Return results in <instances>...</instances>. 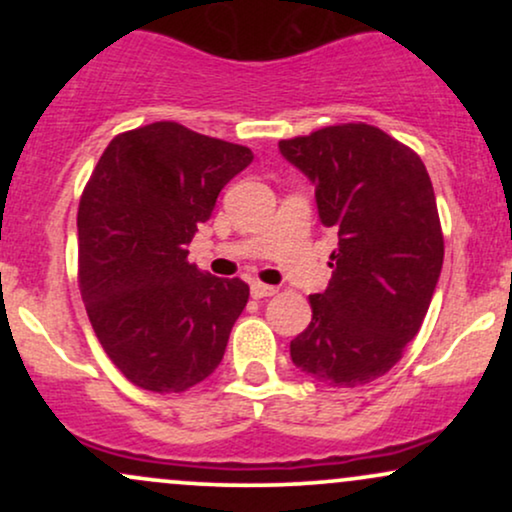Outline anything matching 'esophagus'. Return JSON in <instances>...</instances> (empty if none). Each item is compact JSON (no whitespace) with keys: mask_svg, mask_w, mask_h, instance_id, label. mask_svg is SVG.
<instances>
[{"mask_svg":"<svg viewBox=\"0 0 512 512\" xmlns=\"http://www.w3.org/2000/svg\"><path fill=\"white\" fill-rule=\"evenodd\" d=\"M250 293H252V298H267V296H274L276 289H274V286L262 284V281H252Z\"/></svg>","mask_w":512,"mask_h":512,"instance_id":"1","label":"esophagus"}]
</instances>
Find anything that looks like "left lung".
Here are the masks:
<instances>
[{
    "label": "left lung",
    "mask_w": 512,
    "mask_h": 512,
    "mask_svg": "<svg viewBox=\"0 0 512 512\" xmlns=\"http://www.w3.org/2000/svg\"><path fill=\"white\" fill-rule=\"evenodd\" d=\"M315 185L322 226L337 231L332 279L310 296L313 320L291 342L296 368L332 387L373 383L421 330L443 267V228L416 151L366 122L281 139Z\"/></svg>",
    "instance_id": "obj_1"
}]
</instances>
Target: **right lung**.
I'll return each instance as SVG.
<instances>
[{
    "label": "right lung",
    "mask_w": 512,
    "mask_h": 512,
    "mask_svg": "<svg viewBox=\"0 0 512 512\" xmlns=\"http://www.w3.org/2000/svg\"><path fill=\"white\" fill-rule=\"evenodd\" d=\"M248 146L154 122L117 134L79 202V289L117 370L149 392H185L219 368L248 303L243 279L202 274L187 245Z\"/></svg>",
    "instance_id": "right-lung-1"
}]
</instances>
